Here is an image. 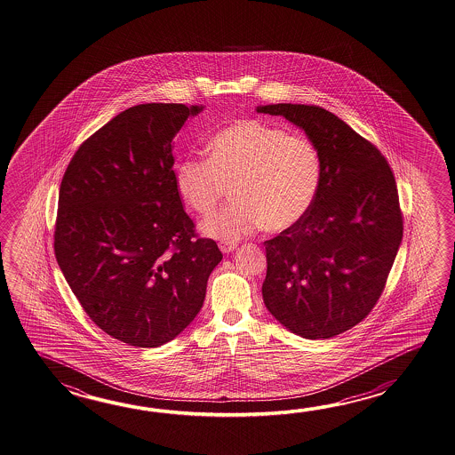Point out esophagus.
<instances>
[{
  "mask_svg": "<svg viewBox=\"0 0 455 455\" xmlns=\"http://www.w3.org/2000/svg\"><path fill=\"white\" fill-rule=\"evenodd\" d=\"M237 245L234 242H220V249L223 253H231Z\"/></svg>",
  "mask_w": 455,
  "mask_h": 455,
  "instance_id": "1",
  "label": "esophagus"
}]
</instances>
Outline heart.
<instances>
[{"instance_id": "b5f03b06", "label": "heart", "mask_w": 455, "mask_h": 455, "mask_svg": "<svg viewBox=\"0 0 455 455\" xmlns=\"http://www.w3.org/2000/svg\"><path fill=\"white\" fill-rule=\"evenodd\" d=\"M322 161L306 135L247 118L208 141V157L175 165L177 194L194 213H213L232 187L234 202L202 223L218 241H239L263 226L290 229L307 214L319 192Z\"/></svg>"}]
</instances>
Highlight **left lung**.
Instances as JSON below:
<instances>
[{"instance_id": "obj_1", "label": "left lung", "mask_w": 455, "mask_h": 455, "mask_svg": "<svg viewBox=\"0 0 455 455\" xmlns=\"http://www.w3.org/2000/svg\"><path fill=\"white\" fill-rule=\"evenodd\" d=\"M257 112L299 126L322 161L307 214L263 242V302L302 339H331L366 319L386 288L403 235L395 177L376 146L322 107L271 104Z\"/></svg>"}]
</instances>
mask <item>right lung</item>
<instances>
[{
  "mask_svg": "<svg viewBox=\"0 0 455 455\" xmlns=\"http://www.w3.org/2000/svg\"><path fill=\"white\" fill-rule=\"evenodd\" d=\"M184 104H140L89 136L60 185L55 257L99 329L136 348L184 331L223 260L195 234L175 187L172 140Z\"/></svg>",
  "mask_w": 455,
  "mask_h": 455,
  "instance_id": "add662e5",
  "label": "right lung"
}]
</instances>
